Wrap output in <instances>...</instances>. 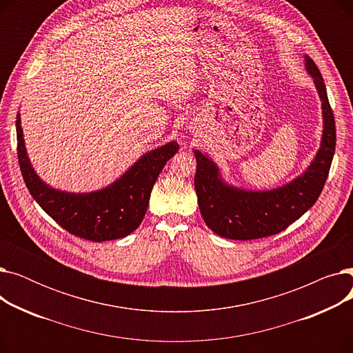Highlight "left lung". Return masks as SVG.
Instances as JSON below:
<instances>
[{"instance_id":"obj_1","label":"left lung","mask_w":353,"mask_h":353,"mask_svg":"<svg viewBox=\"0 0 353 353\" xmlns=\"http://www.w3.org/2000/svg\"><path fill=\"white\" fill-rule=\"evenodd\" d=\"M305 68L321 99L323 128L316 154L299 176L274 189H243L226 181L208 153L193 150L199 209L209 229L220 237L252 240L281 233L303 216L322 193L335 154L336 128L322 74L309 55H305Z\"/></svg>"}]
</instances>
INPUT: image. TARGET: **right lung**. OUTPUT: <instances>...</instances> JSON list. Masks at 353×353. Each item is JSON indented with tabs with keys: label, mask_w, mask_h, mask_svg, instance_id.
Here are the masks:
<instances>
[{
	"label": "right lung",
	"mask_w": 353,
	"mask_h": 353,
	"mask_svg": "<svg viewBox=\"0 0 353 353\" xmlns=\"http://www.w3.org/2000/svg\"><path fill=\"white\" fill-rule=\"evenodd\" d=\"M15 127L18 163L34 200L63 229L92 242L125 237L140 226L160 172L179 150L177 141L172 140L144 153L108 186L74 193L50 186L34 170L26 148L20 111Z\"/></svg>",
	"instance_id": "add662e5"
}]
</instances>
